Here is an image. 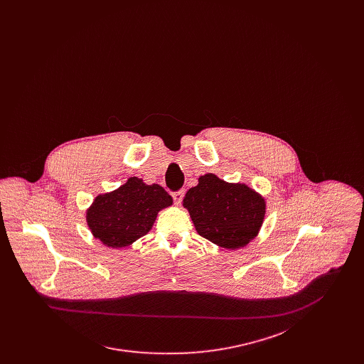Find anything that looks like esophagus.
Wrapping results in <instances>:
<instances>
[{
	"label": "esophagus",
	"instance_id": "34e87169",
	"mask_svg": "<svg viewBox=\"0 0 364 364\" xmlns=\"http://www.w3.org/2000/svg\"><path fill=\"white\" fill-rule=\"evenodd\" d=\"M172 196H173L174 203L178 206V205L181 203V200H183L184 191H177V192H173V193H172Z\"/></svg>",
	"mask_w": 364,
	"mask_h": 364
}]
</instances>
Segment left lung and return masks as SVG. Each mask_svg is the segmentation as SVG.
Wrapping results in <instances>:
<instances>
[{"instance_id":"8db88e82","label":"left lung","mask_w":364,"mask_h":364,"mask_svg":"<svg viewBox=\"0 0 364 364\" xmlns=\"http://www.w3.org/2000/svg\"><path fill=\"white\" fill-rule=\"evenodd\" d=\"M183 206L196 232L226 250H239L252 242L266 214V200L257 191L214 173L198 178V186L187 191Z\"/></svg>"}]
</instances>
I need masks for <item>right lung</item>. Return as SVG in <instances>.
<instances>
[{
    "mask_svg": "<svg viewBox=\"0 0 364 364\" xmlns=\"http://www.w3.org/2000/svg\"><path fill=\"white\" fill-rule=\"evenodd\" d=\"M172 205V196L161 186L129 177L117 190L94 199L86 210L87 225L106 247L122 248L147 235L158 213Z\"/></svg>",
    "mask_w": 364,
    "mask_h": 364,
    "instance_id": "add662e5",
    "label": "right lung"
}]
</instances>
